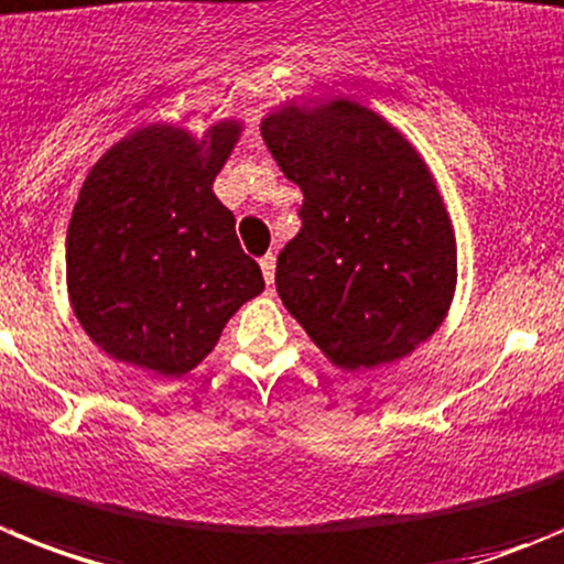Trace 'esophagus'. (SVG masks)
Returning a JSON list of instances; mask_svg holds the SVG:
<instances>
[{
	"mask_svg": "<svg viewBox=\"0 0 564 564\" xmlns=\"http://www.w3.org/2000/svg\"><path fill=\"white\" fill-rule=\"evenodd\" d=\"M258 264H261V272H264L267 286H272V283H275V256H272V252H267V256L261 258Z\"/></svg>",
	"mask_w": 564,
	"mask_h": 564,
	"instance_id": "1",
	"label": "esophagus"
}]
</instances>
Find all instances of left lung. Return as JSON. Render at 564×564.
Masks as SVG:
<instances>
[{
    "instance_id": "obj_1",
    "label": "left lung",
    "mask_w": 564,
    "mask_h": 564,
    "mask_svg": "<svg viewBox=\"0 0 564 564\" xmlns=\"http://www.w3.org/2000/svg\"><path fill=\"white\" fill-rule=\"evenodd\" d=\"M261 135L303 192V225L275 267L283 306L345 370L412 354L456 286L454 230L425 163L381 116L341 99L289 105Z\"/></svg>"
}]
</instances>
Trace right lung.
<instances>
[{"label": "right lung", "mask_w": 564, "mask_h": 564, "mask_svg": "<svg viewBox=\"0 0 564 564\" xmlns=\"http://www.w3.org/2000/svg\"><path fill=\"white\" fill-rule=\"evenodd\" d=\"M239 124L205 141L147 128L105 152L66 236V281L86 334L124 365L183 376L230 314L264 289L236 219L210 192Z\"/></svg>", "instance_id": "1"}]
</instances>
